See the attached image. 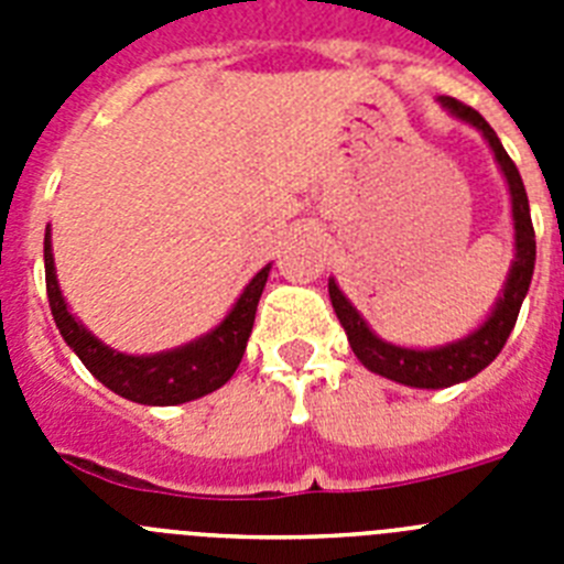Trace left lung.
Returning <instances> with one entry per match:
<instances>
[{"label":"left lung","instance_id":"8db88e82","mask_svg":"<svg viewBox=\"0 0 564 564\" xmlns=\"http://www.w3.org/2000/svg\"><path fill=\"white\" fill-rule=\"evenodd\" d=\"M441 104L449 109L452 115H457V118H463V121L468 123H475V127L486 134L488 147L495 149L497 163H500L502 174H506L508 181V188H511L517 259L514 265H511V273H508L506 291H502L495 313L488 316V322L480 330L471 333V336L463 338V341L441 347V350H406V347H395V344L381 341L370 327L364 325V318L358 316L356 307L344 299V293L338 291V285L330 279V302L333 307H336L338 322H341V327L347 330V338H350V347L358 356V361H361L367 370L378 372V376L392 378V381L406 383V387H421V390H443V387L466 381V378L486 370L488 364L500 356V350L506 347L508 336H511V330H514L517 325L522 299H525L531 276H534L536 259V239L534 226H531V208H528L525 186H522L520 172H517L514 161H511L506 149H502L497 132L488 127V121L477 112V109L466 107V104L457 101V98L443 96Z\"/></svg>","mask_w":564,"mask_h":564}]
</instances>
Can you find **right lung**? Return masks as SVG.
I'll return each mask as SVG.
<instances>
[{
    "label": "right lung",
    "mask_w": 564,
    "mask_h": 564,
    "mask_svg": "<svg viewBox=\"0 0 564 564\" xmlns=\"http://www.w3.org/2000/svg\"><path fill=\"white\" fill-rule=\"evenodd\" d=\"M268 271H271V265L262 268L248 282L226 322L200 341L177 347L172 352H158V356H123V352L104 347L67 311L62 291H58L56 268H53L50 228L44 231V279H47L50 311L56 318L58 333L104 387H109L127 401L149 403V406H172V403L194 401V398L220 390L223 383L234 376V370L242 361V352H246L248 336H251Z\"/></svg>",
    "instance_id": "right-lung-1"
}]
</instances>
